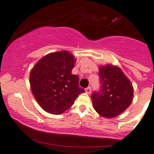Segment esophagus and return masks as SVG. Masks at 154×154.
<instances>
[{
  "instance_id": "34e87169",
  "label": "esophagus",
  "mask_w": 154,
  "mask_h": 154,
  "mask_svg": "<svg viewBox=\"0 0 154 154\" xmlns=\"http://www.w3.org/2000/svg\"><path fill=\"white\" fill-rule=\"evenodd\" d=\"M85 92L87 93V94H90V93H91V87H88L87 88H86L85 89Z\"/></svg>"
}]
</instances>
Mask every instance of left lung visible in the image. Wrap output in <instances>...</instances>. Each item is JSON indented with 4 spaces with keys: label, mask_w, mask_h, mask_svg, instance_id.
I'll use <instances>...</instances> for the list:
<instances>
[{
    "label": "left lung",
    "mask_w": 154,
    "mask_h": 154,
    "mask_svg": "<svg viewBox=\"0 0 154 154\" xmlns=\"http://www.w3.org/2000/svg\"><path fill=\"white\" fill-rule=\"evenodd\" d=\"M101 90L92 94L94 109L103 117L114 118L128 108L133 100L134 89L122 69L106 64L99 67Z\"/></svg>",
    "instance_id": "left-lung-1"
}]
</instances>
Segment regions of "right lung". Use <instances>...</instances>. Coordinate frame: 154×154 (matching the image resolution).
I'll return each mask as SVG.
<instances>
[{
  "label": "right lung",
  "instance_id": "right-lung-1",
  "mask_svg": "<svg viewBox=\"0 0 154 154\" xmlns=\"http://www.w3.org/2000/svg\"><path fill=\"white\" fill-rule=\"evenodd\" d=\"M76 59L67 51L50 53L42 57L30 71L32 93L43 110L59 115L70 109L84 90L79 77L71 74Z\"/></svg>",
  "mask_w": 154,
  "mask_h": 154
}]
</instances>
